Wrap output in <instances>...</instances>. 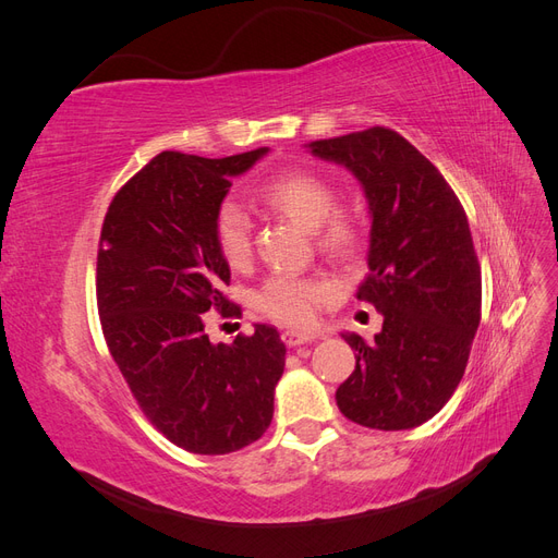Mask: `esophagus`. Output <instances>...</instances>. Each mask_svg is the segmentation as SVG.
Wrapping results in <instances>:
<instances>
[{
	"label": "esophagus",
	"instance_id": "esophagus-1",
	"mask_svg": "<svg viewBox=\"0 0 558 558\" xmlns=\"http://www.w3.org/2000/svg\"><path fill=\"white\" fill-rule=\"evenodd\" d=\"M318 335L307 332V330H283L281 332V340L286 342V347H300V344H307L314 342Z\"/></svg>",
	"mask_w": 558,
	"mask_h": 558
}]
</instances>
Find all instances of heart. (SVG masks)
I'll list each match as a JSON object with an SVG mask.
<instances>
[{"label":"heart","mask_w":558,"mask_h":558,"mask_svg":"<svg viewBox=\"0 0 558 558\" xmlns=\"http://www.w3.org/2000/svg\"><path fill=\"white\" fill-rule=\"evenodd\" d=\"M263 207L291 218L300 228L314 232L318 251L347 260L361 246V221L356 214L335 207L332 183L312 170H286L256 189ZM214 240L228 267L244 269L253 256L251 223L246 214L226 202L214 218ZM340 293L328 275H275L256 295L258 310L277 324L307 328L316 324L318 312Z\"/></svg>","instance_id":"1"}]
</instances>
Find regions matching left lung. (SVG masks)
<instances>
[{"label":"left lung","instance_id":"left-lung-1","mask_svg":"<svg viewBox=\"0 0 558 558\" xmlns=\"http://www.w3.org/2000/svg\"><path fill=\"white\" fill-rule=\"evenodd\" d=\"M310 148L363 185L373 228L356 298L384 316L373 342L342 335L356 369L337 388V408L365 428L421 426L463 379L482 318V269L463 205L396 130L377 125Z\"/></svg>","mask_w":558,"mask_h":558}]
</instances>
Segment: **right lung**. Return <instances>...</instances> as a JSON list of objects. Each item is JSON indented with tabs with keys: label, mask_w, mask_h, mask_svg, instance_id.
Here are the masks:
<instances>
[{
	"label": "right lung",
	"mask_w": 558,
	"mask_h": 558,
	"mask_svg": "<svg viewBox=\"0 0 558 558\" xmlns=\"http://www.w3.org/2000/svg\"><path fill=\"white\" fill-rule=\"evenodd\" d=\"M267 146L228 158L162 150L111 199L97 248V310L111 356L144 416L193 453L238 451L267 430L286 347L258 324L232 344L205 330L211 310L240 318L223 295L230 267L214 218Z\"/></svg>",
	"instance_id": "1"
}]
</instances>
